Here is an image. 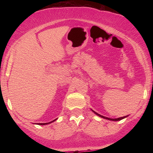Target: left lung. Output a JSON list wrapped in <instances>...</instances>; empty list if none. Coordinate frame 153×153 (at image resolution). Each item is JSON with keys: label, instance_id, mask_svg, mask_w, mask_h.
I'll list each match as a JSON object with an SVG mask.
<instances>
[{"label": "left lung", "instance_id": "left-lung-1", "mask_svg": "<svg viewBox=\"0 0 153 153\" xmlns=\"http://www.w3.org/2000/svg\"><path fill=\"white\" fill-rule=\"evenodd\" d=\"M94 112L95 114H97L98 116H99V117H102V118H103V119H108V120H111V121H119V120H122V119H124V118H125V117H127V116H125V117H119V118H117V119H111V118H108V117H103V116H102V115H100V114H97V113H96V112H95V111H94Z\"/></svg>", "mask_w": 153, "mask_h": 153}]
</instances>
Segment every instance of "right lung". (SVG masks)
<instances>
[{
    "instance_id": "add662e5",
    "label": "right lung",
    "mask_w": 153,
    "mask_h": 153,
    "mask_svg": "<svg viewBox=\"0 0 153 153\" xmlns=\"http://www.w3.org/2000/svg\"><path fill=\"white\" fill-rule=\"evenodd\" d=\"M56 119H54V120H53V121H52V122H49V123H37L38 124H39V125H45V124H50V123H52V122H54V121H55Z\"/></svg>"
}]
</instances>
